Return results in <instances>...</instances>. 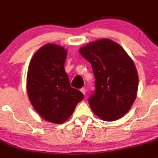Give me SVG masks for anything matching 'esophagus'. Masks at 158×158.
Returning <instances> with one entry per match:
<instances>
[{
  "label": "esophagus",
  "instance_id": "esophagus-1",
  "mask_svg": "<svg viewBox=\"0 0 158 158\" xmlns=\"http://www.w3.org/2000/svg\"><path fill=\"white\" fill-rule=\"evenodd\" d=\"M80 91H81V92L83 94V95H85L86 89H85V88H84V87H82L81 89H80Z\"/></svg>",
  "mask_w": 158,
  "mask_h": 158
}]
</instances>
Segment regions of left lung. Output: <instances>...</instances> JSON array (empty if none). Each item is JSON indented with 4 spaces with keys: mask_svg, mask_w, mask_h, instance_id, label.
Here are the masks:
<instances>
[{
    "mask_svg": "<svg viewBox=\"0 0 158 158\" xmlns=\"http://www.w3.org/2000/svg\"><path fill=\"white\" fill-rule=\"evenodd\" d=\"M91 64L95 87L88 103L102 120L113 121L132 107L138 88V75L134 63L125 50L110 39L91 42L79 50Z\"/></svg>",
    "mask_w": 158,
    "mask_h": 158,
    "instance_id": "left-lung-1",
    "label": "left lung"
}]
</instances>
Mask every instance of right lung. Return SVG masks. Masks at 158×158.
<instances>
[{
    "label": "right lung",
    "instance_id": "right-lung-1",
    "mask_svg": "<svg viewBox=\"0 0 158 158\" xmlns=\"http://www.w3.org/2000/svg\"><path fill=\"white\" fill-rule=\"evenodd\" d=\"M67 50L46 44L35 53L27 74V92L32 105L47 121L62 124L83 99L81 91L71 87L64 63Z\"/></svg>",
    "mask_w": 158,
    "mask_h": 158
}]
</instances>
